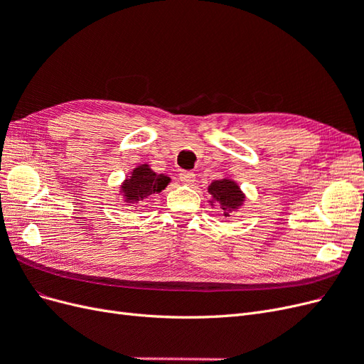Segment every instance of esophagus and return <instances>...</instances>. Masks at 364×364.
Here are the masks:
<instances>
[{"label":"esophagus","instance_id":"esophagus-1","mask_svg":"<svg viewBox=\"0 0 364 364\" xmlns=\"http://www.w3.org/2000/svg\"><path fill=\"white\" fill-rule=\"evenodd\" d=\"M179 181L183 185H191L196 181V174L193 171H181L179 173Z\"/></svg>","mask_w":364,"mask_h":364}]
</instances>
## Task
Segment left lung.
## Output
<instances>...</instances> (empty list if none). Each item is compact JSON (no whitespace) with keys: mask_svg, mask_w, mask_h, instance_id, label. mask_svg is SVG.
Returning <instances> with one entry per match:
<instances>
[{"mask_svg":"<svg viewBox=\"0 0 364 364\" xmlns=\"http://www.w3.org/2000/svg\"><path fill=\"white\" fill-rule=\"evenodd\" d=\"M208 193L211 194V200H208L214 206L215 203L223 211L225 217H230V213L237 211L243 206L246 196L240 190V186L232 179H218L208 186Z\"/></svg>","mask_w":364,"mask_h":364,"instance_id":"obj_1","label":"left lung"}]
</instances>
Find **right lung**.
Returning <instances> with one entry per match:
<instances>
[{"label":"right lung","instance_id":"obj_1","mask_svg":"<svg viewBox=\"0 0 364 364\" xmlns=\"http://www.w3.org/2000/svg\"><path fill=\"white\" fill-rule=\"evenodd\" d=\"M170 181L168 176L153 171L149 164H141L121 183L119 193L123 200L132 208L135 203L149 199V196L161 193Z\"/></svg>","mask_w":364,"mask_h":364}]
</instances>
